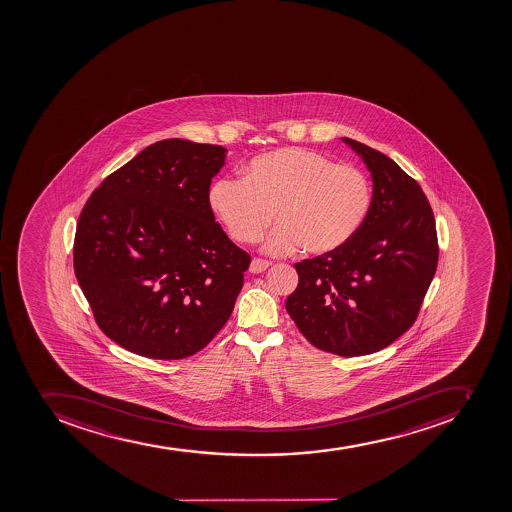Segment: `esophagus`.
<instances>
[{
  "label": "esophagus",
  "mask_w": 512,
  "mask_h": 512,
  "mask_svg": "<svg viewBox=\"0 0 512 512\" xmlns=\"http://www.w3.org/2000/svg\"><path fill=\"white\" fill-rule=\"evenodd\" d=\"M272 265V262H268V260H262V258H254L252 263H250V272L252 273H262L267 270L268 267Z\"/></svg>",
  "instance_id": "1"
}]
</instances>
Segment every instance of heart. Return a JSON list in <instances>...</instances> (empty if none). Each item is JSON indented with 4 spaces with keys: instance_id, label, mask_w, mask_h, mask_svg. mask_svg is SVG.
<instances>
[{
    "instance_id": "1",
    "label": "heart",
    "mask_w": 512,
    "mask_h": 512,
    "mask_svg": "<svg viewBox=\"0 0 512 512\" xmlns=\"http://www.w3.org/2000/svg\"><path fill=\"white\" fill-rule=\"evenodd\" d=\"M373 201L362 168L304 149L260 154L242 177H222L208 193L209 208L240 244H252L272 224L270 254L327 255L349 244L367 221Z\"/></svg>"
}]
</instances>
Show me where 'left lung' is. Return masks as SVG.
Masks as SVG:
<instances>
[{
	"mask_svg": "<svg viewBox=\"0 0 512 512\" xmlns=\"http://www.w3.org/2000/svg\"><path fill=\"white\" fill-rule=\"evenodd\" d=\"M367 163L373 201L349 244L294 263L286 311L324 352L360 357L385 349L416 322L439 262L429 199L388 155L344 139Z\"/></svg>",
	"mask_w": 512,
	"mask_h": 512,
	"instance_id": "obj_1",
	"label": "left lung"
}]
</instances>
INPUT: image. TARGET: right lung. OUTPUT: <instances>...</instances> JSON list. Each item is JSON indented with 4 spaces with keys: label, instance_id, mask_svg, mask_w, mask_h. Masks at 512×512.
Here are the masks:
<instances>
[{
    "label": "right lung",
    "instance_id": "add662e5",
    "mask_svg": "<svg viewBox=\"0 0 512 512\" xmlns=\"http://www.w3.org/2000/svg\"><path fill=\"white\" fill-rule=\"evenodd\" d=\"M226 152L183 139L155 142L83 206L73 270L96 324L123 349L191 357L231 317L250 255L209 208Z\"/></svg>",
    "mask_w": 512,
    "mask_h": 512
}]
</instances>
